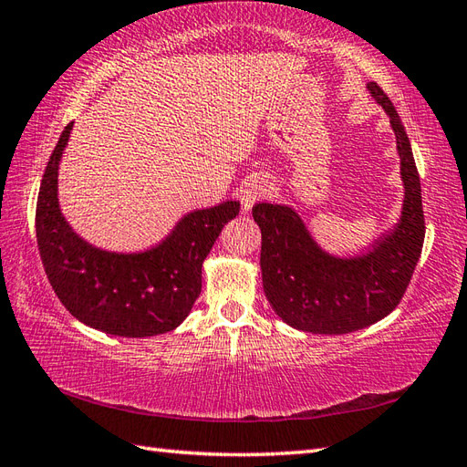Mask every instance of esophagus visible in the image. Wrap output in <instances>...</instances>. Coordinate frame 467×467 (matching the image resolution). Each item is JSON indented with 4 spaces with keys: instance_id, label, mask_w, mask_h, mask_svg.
Listing matches in <instances>:
<instances>
[{
    "instance_id": "34e87169",
    "label": "esophagus",
    "mask_w": 467,
    "mask_h": 467,
    "mask_svg": "<svg viewBox=\"0 0 467 467\" xmlns=\"http://www.w3.org/2000/svg\"><path fill=\"white\" fill-rule=\"evenodd\" d=\"M241 194H243L244 211H249L254 202L263 201V198L269 194V181H266L265 176H253L244 182Z\"/></svg>"
}]
</instances>
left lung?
Masks as SVG:
<instances>
[{"label": "left lung", "mask_w": 467, "mask_h": 467, "mask_svg": "<svg viewBox=\"0 0 467 467\" xmlns=\"http://www.w3.org/2000/svg\"><path fill=\"white\" fill-rule=\"evenodd\" d=\"M367 88L389 114L398 138L405 186L398 226L369 253L337 259L315 244L289 206L269 202L253 206L263 234L261 271L266 299L285 323L306 333H351L389 315L408 291L423 249L421 184L410 138L387 94L375 82Z\"/></svg>", "instance_id": "obj_1"}]
</instances>
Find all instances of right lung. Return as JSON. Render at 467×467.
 <instances>
[{
	"label": "right lung",
	"mask_w": 467,
	"mask_h": 467,
	"mask_svg": "<svg viewBox=\"0 0 467 467\" xmlns=\"http://www.w3.org/2000/svg\"><path fill=\"white\" fill-rule=\"evenodd\" d=\"M72 124L49 156L36 206V236L47 281L78 321L118 337L176 329L202 289V261L223 226L239 214L228 201L188 213L154 249L118 254L78 236L57 206V164Z\"/></svg>",
	"instance_id": "1"
}]
</instances>
